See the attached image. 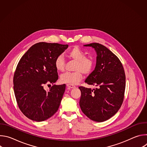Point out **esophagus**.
Segmentation results:
<instances>
[{
  "mask_svg": "<svg viewBox=\"0 0 147 147\" xmlns=\"http://www.w3.org/2000/svg\"><path fill=\"white\" fill-rule=\"evenodd\" d=\"M66 86H67V88H68L69 89H71V88H74L76 87L74 86L71 85V84H67Z\"/></svg>",
  "mask_w": 147,
  "mask_h": 147,
  "instance_id": "34e87169",
  "label": "esophagus"
}]
</instances>
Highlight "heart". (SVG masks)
Returning a JSON list of instances; mask_svg holds the SVG:
<instances>
[{"mask_svg":"<svg viewBox=\"0 0 147 147\" xmlns=\"http://www.w3.org/2000/svg\"><path fill=\"white\" fill-rule=\"evenodd\" d=\"M69 57L76 61L74 70L72 73L66 72L61 74L60 80L62 83L75 85L82 78L83 73L89 74L92 70L94 61L90 57L86 56V53L78 47L72 48L67 53ZM56 69L59 71H62L65 69V60L61 56H57L54 61Z\"/></svg>","mask_w":147,"mask_h":147,"instance_id":"1","label":"heart"}]
</instances>
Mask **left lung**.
<instances>
[{"label": "left lung", "instance_id": "1", "mask_svg": "<svg viewBox=\"0 0 147 147\" xmlns=\"http://www.w3.org/2000/svg\"><path fill=\"white\" fill-rule=\"evenodd\" d=\"M84 46L91 47L96 52L95 68L85 80L96 88L79 87L80 106L89 119L102 122L114 116L121 106L125 87L124 70L119 58L106 47L98 43Z\"/></svg>", "mask_w": 147, "mask_h": 147}]
</instances>
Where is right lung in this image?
<instances>
[{"instance_id":"1","label":"right lung","mask_w":147,"mask_h":147,"mask_svg":"<svg viewBox=\"0 0 147 147\" xmlns=\"http://www.w3.org/2000/svg\"><path fill=\"white\" fill-rule=\"evenodd\" d=\"M68 45L39 42L32 45L20 59L14 77V91L18 106L28 119L42 121L58 110L66 85H45L56 82L58 74L54 61Z\"/></svg>"}]
</instances>
